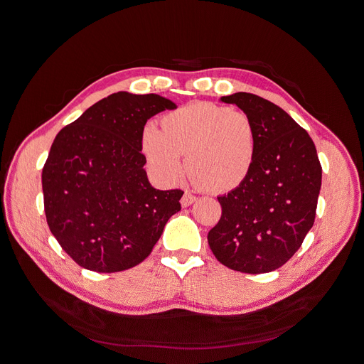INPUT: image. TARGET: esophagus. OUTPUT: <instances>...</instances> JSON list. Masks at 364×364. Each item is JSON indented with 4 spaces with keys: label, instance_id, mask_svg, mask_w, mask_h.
Instances as JSON below:
<instances>
[{
    "label": "esophagus",
    "instance_id": "1",
    "mask_svg": "<svg viewBox=\"0 0 364 364\" xmlns=\"http://www.w3.org/2000/svg\"><path fill=\"white\" fill-rule=\"evenodd\" d=\"M195 200H196V196H195V195L186 192V193L183 195V198H181V205H183V208H187V206L192 205Z\"/></svg>",
    "mask_w": 364,
    "mask_h": 364
}]
</instances>
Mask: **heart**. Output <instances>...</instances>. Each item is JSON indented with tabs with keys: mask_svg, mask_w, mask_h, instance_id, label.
<instances>
[{
	"mask_svg": "<svg viewBox=\"0 0 364 364\" xmlns=\"http://www.w3.org/2000/svg\"><path fill=\"white\" fill-rule=\"evenodd\" d=\"M140 147L150 169L164 183H176L187 169L203 188L223 193L250 177L255 161V128L245 112L196 102L166 113L162 129L147 124Z\"/></svg>",
	"mask_w": 364,
	"mask_h": 364,
	"instance_id": "b5f03b06",
	"label": "heart"
}]
</instances>
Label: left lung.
Wrapping results in <instances>:
<instances>
[{"label":"left lung","instance_id":"1","mask_svg":"<svg viewBox=\"0 0 364 364\" xmlns=\"http://www.w3.org/2000/svg\"><path fill=\"white\" fill-rule=\"evenodd\" d=\"M220 102L251 118L257 151L250 177L218 196L223 214L208 243L228 269L270 273L292 258L314 224L321 187L317 150L309 132L269 100L235 92Z\"/></svg>","mask_w":364,"mask_h":364}]
</instances>
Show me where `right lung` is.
I'll return each instance as SVG.
<instances>
[{
    "instance_id": "add662e5",
    "label": "right lung",
    "mask_w": 364,
    "mask_h": 364,
    "mask_svg": "<svg viewBox=\"0 0 364 364\" xmlns=\"http://www.w3.org/2000/svg\"><path fill=\"white\" fill-rule=\"evenodd\" d=\"M177 105L159 94L118 91L57 134L43 169L53 236L78 265L97 273L144 261L183 190L151 187L140 136L151 117Z\"/></svg>"
}]
</instances>
